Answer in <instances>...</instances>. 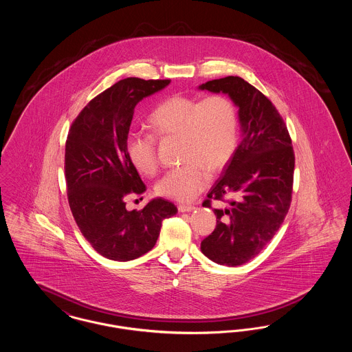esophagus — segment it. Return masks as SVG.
<instances>
[{"label":"esophagus","mask_w":352,"mask_h":352,"mask_svg":"<svg viewBox=\"0 0 352 352\" xmlns=\"http://www.w3.org/2000/svg\"><path fill=\"white\" fill-rule=\"evenodd\" d=\"M178 210H179V212H190V211L195 210V206H191V204H179V206H178Z\"/></svg>","instance_id":"34e87169"}]
</instances>
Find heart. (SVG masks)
Masks as SVG:
<instances>
[{"label":"heart","mask_w":352,"mask_h":352,"mask_svg":"<svg viewBox=\"0 0 352 352\" xmlns=\"http://www.w3.org/2000/svg\"><path fill=\"white\" fill-rule=\"evenodd\" d=\"M151 134H131L126 153L144 175L158 170L157 141L178 135L181 166L171 168L157 184L158 195L178 201H192L208 184L210 173H219L234 157L239 141V113L224 95L192 98L174 95L161 101L148 116Z\"/></svg>","instance_id":"heart-1"}]
</instances>
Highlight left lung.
Instances as JSON below:
<instances>
[{
    "label": "left lung",
    "instance_id": "1",
    "mask_svg": "<svg viewBox=\"0 0 352 352\" xmlns=\"http://www.w3.org/2000/svg\"><path fill=\"white\" fill-rule=\"evenodd\" d=\"M227 94L239 107L243 138L210 188L204 207L214 208L217 227L201 244L210 260L237 267L256 257L281 227L293 192L294 151L284 118L268 98L239 76L199 85Z\"/></svg>",
    "mask_w": 352,
    "mask_h": 352
}]
</instances>
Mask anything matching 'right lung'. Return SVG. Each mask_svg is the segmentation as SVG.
<instances>
[{"label": "right lung", "instance_id": "right-lung-1", "mask_svg": "<svg viewBox=\"0 0 352 352\" xmlns=\"http://www.w3.org/2000/svg\"><path fill=\"white\" fill-rule=\"evenodd\" d=\"M170 80L122 79L89 101L74 120L65 154L68 204L92 248L115 261L134 260L155 245L162 220L178 212L157 198L128 211V195H141V181L126 153L135 105Z\"/></svg>", "mask_w": 352, "mask_h": 352}]
</instances>
